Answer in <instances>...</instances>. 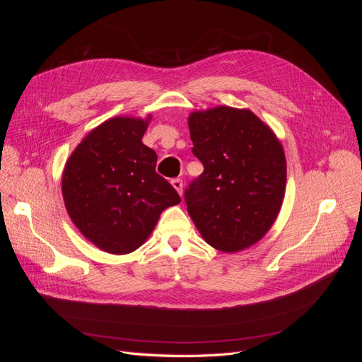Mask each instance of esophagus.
<instances>
[{"label": "esophagus", "instance_id": "obj_1", "mask_svg": "<svg viewBox=\"0 0 362 362\" xmlns=\"http://www.w3.org/2000/svg\"><path fill=\"white\" fill-rule=\"evenodd\" d=\"M170 182L173 185V189L180 193V196H182V181L180 178H173Z\"/></svg>", "mask_w": 362, "mask_h": 362}]
</instances>
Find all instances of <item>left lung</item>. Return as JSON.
<instances>
[{"mask_svg":"<svg viewBox=\"0 0 362 362\" xmlns=\"http://www.w3.org/2000/svg\"><path fill=\"white\" fill-rule=\"evenodd\" d=\"M192 152L204 172L184 192L208 245L242 250L275 222L286 193L287 161L273 131L250 110L216 107L189 117Z\"/></svg>","mask_w":362,"mask_h":362,"instance_id":"obj_1","label":"left lung"}]
</instances>
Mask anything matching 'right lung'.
<instances>
[{
	"label": "right lung",
	"mask_w": 362,
	"mask_h": 362,
	"mask_svg": "<svg viewBox=\"0 0 362 362\" xmlns=\"http://www.w3.org/2000/svg\"><path fill=\"white\" fill-rule=\"evenodd\" d=\"M148 120L115 117L96 127L69 157L62 192L81 234L110 254L136 250L180 194L156 172L157 154L141 144Z\"/></svg>",
	"instance_id": "add662e5"
}]
</instances>
